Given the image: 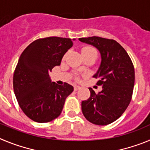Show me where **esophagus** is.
<instances>
[{"instance_id": "esophagus-1", "label": "esophagus", "mask_w": 150, "mask_h": 150, "mask_svg": "<svg viewBox=\"0 0 150 150\" xmlns=\"http://www.w3.org/2000/svg\"><path fill=\"white\" fill-rule=\"evenodd\" d=\"M74 91H77V90H79V88H80V87L79 86H77V85H75L74 86Z\"/></svg>"}]
</instances>
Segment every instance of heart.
<instances>
[{
	"mask_svg": "<svg viewBox=\"0 0 150 150\" xmlns=\"http://www.w3.org/2000/svg\"><path fill=\"white\" fill-rule=\"evenodd\" d=\"M93 52V53H95L97 55L96 50H95L94 48H92V47H90V46H86V47H84V48L83 49V51H82V52Z\"/></svg>",
	"mask_w": 150,
	"mask_h": 150,
	"instance_id": "1",
	"label": "heart"
}]
</instances>
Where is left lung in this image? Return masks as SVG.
Masks as SVG:
<instances>
[{"instance_id":"obj_1","label":"left lung","mask_w":150,"mask_h":150,"mask_svg":"<svg viewBox=\"0 0 150 150\" xmlns=\"http://www.w3.org/2000/svg\"><path fill=\"white\" fill-rule=\"evenodd\" d=\"M79 40L96 47L101 62L93 77L98 79L102 91L96 94L89 88V98L82 101L85 118L98 125L116 121L127 109L132 100L134 86V68L127 52L112 39L100 37L79 38Z\"/></svg>"}]
</instances>
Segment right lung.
Listing matches in <instances>:
<instances>
[{
	"label": "right lung",
	"mask_w": 150,
	"mask_h": 150,
	"mask_svg": "<svg viewBox=\"0 0 150 150\" xmlns=\"http://www.w3.org/2000/svg\"><path fill=\"white\" fill-rule=\"evenodd\" d=\"M72 46L70 38L50 37L34 40L20 55L13 74V89L20 108L33 121L49 122L56 119L74 91L67 83H52L49 74L60 65Z\"/></svg>",
	"instance_id": "obj_1"
}]
</instances>
